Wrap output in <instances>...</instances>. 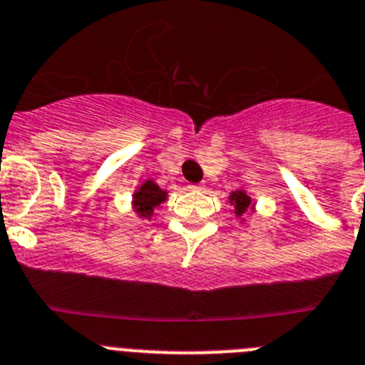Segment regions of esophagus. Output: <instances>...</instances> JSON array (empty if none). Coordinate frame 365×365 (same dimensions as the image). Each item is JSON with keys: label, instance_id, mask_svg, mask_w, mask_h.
Instances as JSON below:
<instances>
[{"label": "esophagus", "instance_id": "1", "mask_svg": "<svg viewBox=\"0 0 365 365\" xmlns=\"http://www.w3.org/2000/svg\"><path fill=\"white\" fill-rule=\"evenodd\" d=\"M189 189H191V191H202L204 185H202V183H192V185H189Z\"/></svg>", "mask_w": 365, "mask_h": 365}]
</instances>
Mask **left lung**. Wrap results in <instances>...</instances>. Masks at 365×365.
Masks as SVG:
<instances>
[{"label":"left lung","instance_id":"1","mask_svg":"<svg viewBox=\"0 0 365 365\" xmlns=\"http://www.w3.org/2000/svg\"><path fill=\"white\" fill-rule=\"evenodd\" d=\"M230 204L235 207V217L237 218H242L244 215L248 213V211H253L255 209V204L252 202V198H250V195L244 189H237V191H233L230 195ZM240 222H244V218Z\"/></svg>","mask_w":365,"mask_h":365}]
</instances>
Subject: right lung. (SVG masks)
I'll use <instances>...</instances> for the list:
<instances>
[{"label": "right lung", "instance_id": "add662e5", "mask_svg": "<svg viewBox=\"0 0 365 365\" xmlns=\"http://www.w3.org/2000/svg\"><path fill=\"white\" fill-rule=\"evenodd\" d=\"M167 200V191H163L154 180H145L132 195V207L139 218L150 220L163 202Z\"/></svg>", "mask_w": 365, "mask_h": 365}]
</instances>
